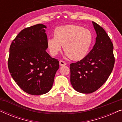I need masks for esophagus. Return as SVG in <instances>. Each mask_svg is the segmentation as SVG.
I'll return each mask as SVG.
<instances>
[{
    "label": "esophagus",
    "mask_w": 122,
    "mask_h": 122,
    "mask_svg": "<svg viewBox=\"0 0 122 122\" xmlns=\"http://www.w3.org/2000/svg\"><path fill=\"white\" fill-rule=\"evenodd\" d=\"M59 65L61 66H66V62H64V61H59Z\"/></svg>",
    "instance_id": "obj_1"
}]
</instances>
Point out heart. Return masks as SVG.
<instances>
[{
    "label": "heart",
    "instance_id": "heart-1",
    "mask_svg": "<svg viewBox=\"0 0 122 122\" xmlns=\"http://www.w3.org/2000/svg\"><path fill=\"white\" fill-rule=\"evenodd\" d=\"M54 36L48 38L47 43L50 53L56 56L61 46L66 56L74 61H79L88 54L93 41L92 31L74 25H67L56 28Z\"/></svg>",
    "mask_w": 122,
    "mask_h": 122
}]
</instances>
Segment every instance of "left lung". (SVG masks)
<instances>
[{
	"mask_svg": "<svg viewBox=\"0 0 122 122\" xmlns=\"http://www.w3.org/2000/svg\"><path fill=\"white\" fill-rule=\"evenodd\" d=\"M96 31V43L87 56L70 65L71 83L76 91L91 93L107 81L114 67L113 45L103 28L92 21Z\"/></svg>",
	"mask_w": 122,
	"mask_h": 122,
	"instance_id": "1",
	"label": "left lung"
}]
</instances>
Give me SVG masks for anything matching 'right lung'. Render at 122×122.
I'll list each match as a JSON object with an SVG mask.
<instances>
[{
  "label": "right lung",
  "mask_w": 122,
  "mask_h": 122,
  "mask_svg": "<svg viewBox=\"0 0 122 122\" xmlns=\"http://www.w3.org/2000/svg\"><path fill=\"white\" fill-rule=\"evenodd\" d=\"M45 28L42 24L25 28L10 46L9 72L18 86L31 95L48 93L59 69V61L46 51L48 39Z\"/></svg>",
  "instance_id": "1"
}]
</instances>
